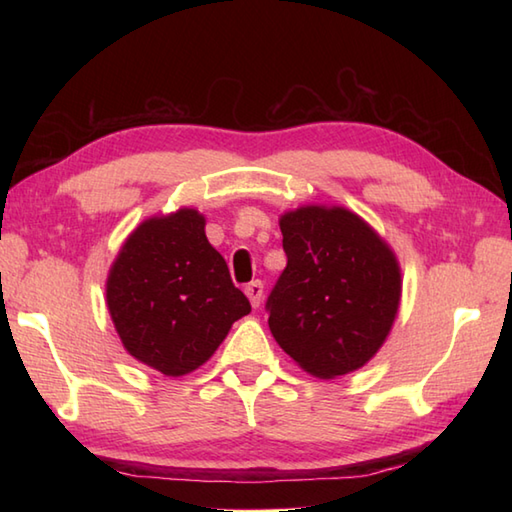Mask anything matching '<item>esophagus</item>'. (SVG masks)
<instances>
[{
    "instance_id": "1",
    "label": "esophagus",
    "mask_w": 512,
    "mask_h": 512,
    "mask_svg": "<svg viewBox=\"0 0 512 512\" xmlns=\"http://www.w3.org/2000/svg\"><path fill=\"white\" fill-rule=\"evenodd\" d=\"M244 292H246V297L250 301V306L259 308V303H262V297H264V284H262V281H259V279L250 281V284L244 288Z\"/></svg>"
}]
</instances>
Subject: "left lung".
<instances>
[{
	"instance_id": "obj_1",
	"label": "left lung",
	"mask_w": 512,
	"mask_h": 512,
	"mask_svg": "<svg viewBox=\"0 0 512 512\" xmlns=\"http://www.w3.org/2000/svg\"><path fill=\"white\" fill-rule=\"evenodd\" d=\"M288 257L268 297L275 341L303 372L336 378L367 365L394 328L402 273L391 246L345 206L279 217Z\"/></svg>"
}]
</instances>
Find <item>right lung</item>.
<instances>
[{
	"label": "right lung",
	"instance_id": "add662e5",
	"mask_svg": "<svg viewBox=\"0 0 512 512\" xmlns=\"http://www.w3.org/2000/svg\"><path fill=\"white\" fill-rule=\"evenodd\" d=\"M191 206L151 215L127 235L105 281V301L123 347L178 378L215 354L250 303Z\"/></svg>",
	"mask_w": 512,
	"mask_h": 512
}]
</instances>
